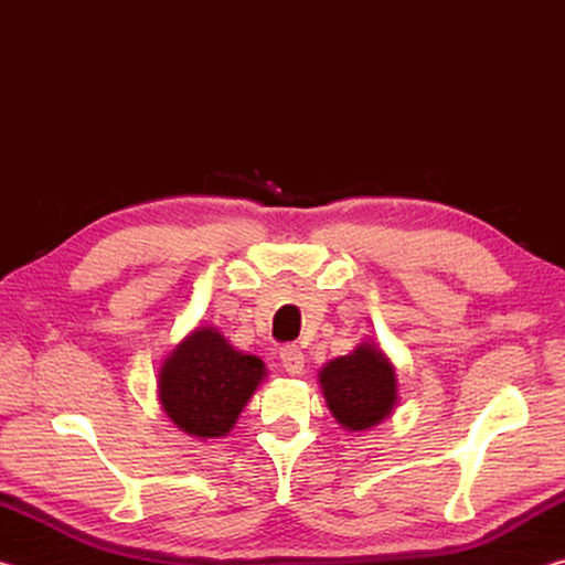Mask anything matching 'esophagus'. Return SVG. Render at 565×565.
I'll list each match as a JSON object with an SVG mask.
<instances>
[{
  "label": "esophagus",
  "instance_id": "esophagus-1",
  "mask_svg": "<svg viewBox=\"0 0 565 565\" xmlns=\"http://www.w3.org/2000/svg\"><path fill=\"white\" fill-rule=\"evenodd\" d=\"M284 369L289 371L291 376H299L303 371V351L299 347H294V343H286V347L279 351Z\"/></svg>",
  "mask_w": 565,
  "mask_h": 565
}]
</instances>
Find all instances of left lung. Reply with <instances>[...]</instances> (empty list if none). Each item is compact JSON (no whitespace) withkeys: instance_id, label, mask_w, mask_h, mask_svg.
<instances>
[{"instance_id":"1","label":"left lung","mask_w":565,"mask_h":565,"mask_svg":"<svg viewBox=\"0 0 565 565\" xmlns=\"http://www.w3.org/2000/svg\"><path fill=\"white\" fill-rule=\"evenodd\" d=\"M319 384L333 418L349 431H366L384 420L396 404V371L374 343H359L349 356L329 361Z\"/></svg>"}]
</instances>
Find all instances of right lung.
<instances>
[{
  "label": "right lung",
  "mask_w": 565,
  "mask_h": 565,
  "mask_svg": "<svg viewBox=\"0 0 565 565\" xmlns=\"http://www.w3.org/2000/svg\"><path fill=\"white\" fill-rule=\"evenodd\" d=\"M264 376L259 356L236 351L214 327H199L161 363L159 401L184 434L222 438Z\"/></svg>",
  "instance_id": "right-lung-1"
}]
</instances>
